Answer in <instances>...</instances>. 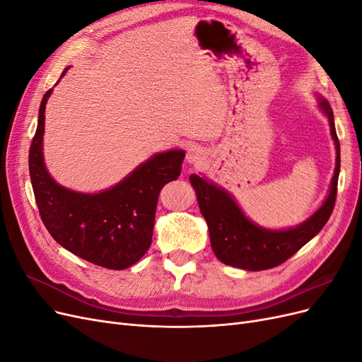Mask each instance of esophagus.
I'll list each match as a JSON object with an SVG mask.
<instances>
[{
  "mask_svg": "<svg viewBox=\"0 0 362 362\" xmlns=\"http://www.w3.org/2000/svg\"><path fill=\"white\" fill-rule=\"evenodd\" d=\"M206 154L205 151L199 146H190L187 149V154H185V161L189 164H193V166H201L202 163H205Z\"/></svg>",
  "mask_w": 362,
  "mask_h": 362,
  "instance_id": "esophagus-1",
  "label": "esophagus"
}]
</instances>
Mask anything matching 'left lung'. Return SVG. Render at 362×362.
Returning a JSON list of instances; mask_svg holds the SVG:
<instances>
[{"label":"left lung","mask_w":362,"mask_h":362,"mask_svg":"<svg viewBox=\"0 0 362 362\" xmlns=\"http://www.w3.org/2000/svg\"><path fill=\"white\" fill-rule=\"evenodd\" d=\"M317 100H319L320 110L329 120L331 136L337 149L335 170L329 192L322 206L300 225L287 229L258 226L249 221L235 199L225 189L199 175H190V184L193 185L199 210L210 231L213 252L223 264L250 272L276 267L319 234L327 218L331 217L339 175V141L329 103L319 95H317Z\"/></svg>","instance_id":"obj_1"}]
</instances>
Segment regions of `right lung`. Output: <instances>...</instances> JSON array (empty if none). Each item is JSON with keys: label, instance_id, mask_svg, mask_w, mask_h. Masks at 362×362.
<instances>
[{"label": "right lung", "instance_id": "add662e5", "mask_svg": "<svg viewBox=\"0 0 362 362\" xmlns=\"http://www.w3.org/2000/svg\"><path fill=\"white\" fill-rule=\"evenodd\" d=\"M51 93L52 89L42 98L28 154L30 178L42 222L60 246L92 264L112 270L133 266L152 243L158 194L164 184L181 175L185 152H158L104 192L81 193L63 187L43 161L45 105Z\"/></svg>", "mask_w": 362, "mask_h": 362}]
</instances>
